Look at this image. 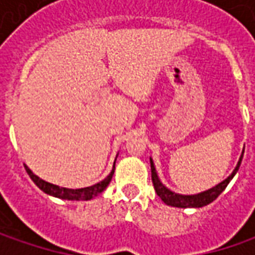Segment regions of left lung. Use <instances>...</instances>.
Segmentation results:
<instances>
[{
	"label": "left lung",
	"mask_w": 255,
	"mask_h": 255,
	"mask_svg": "<svg viewBox=\"0 0 255 255\" xmlns=\"http://www.w3.org/2000/svg\"><path fill=\"white\" fill-rule=\"evenodd\" d=\"M244 154V152H243ZM243 154H241L240 160H239V164L237 167L234 169V171L231 173V176H229L224 181H221L220 184H217L216 187H213L210 190L203 191V193H199V194H194V196H183V194H177V193H173L170 191L166 186H163L162 181L159 180L157 177V173H156V169H154V164H153L152 159H150V170H152V181L153 186H154V190L157 193V196L162 199L163 203H166L167 206H173V207H203V206H207L210 204L211 201H214L221 193L224 191V189L227 187V184L230 183V180L234 177V174L237 173L239 167H240L241 160H243Z\"/></svg>",
	"instance_id": "left-lung-1"
}]
</instances>
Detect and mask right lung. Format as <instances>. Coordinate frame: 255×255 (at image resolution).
I'll list each match as a JSON object with an SVG mask.
<instances>
[{"mask_svg": "<svg viewBox=\"0 0 255 255\" xmlns=\"http://www.w3.org/2000/svg\"><path fill=\"white\" fill-rule=\"evenodd\" d=\"M25 170L28 173V176L31 177V180L34 181L35 184L41 189V190L46 193V194H51L54 197H58V199H64V200H91L92 197L98 196L99 193H102L108 184L112 180L113 173H115V166H113V170L109 173V176L106 179H103L102 181L93 184L91 187H84V189H65V187H59V186H55V184H51L48 181L39 179L38 176H35L32 171L29 170L26 166H25Z\"/></svg>", "mask_w": 255, "mask_h": 255, "instance_id": "1", "label": "right lung"}]
</instances>
